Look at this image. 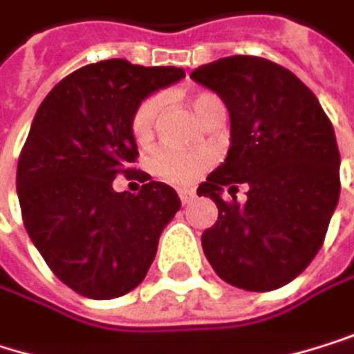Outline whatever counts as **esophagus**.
I'll use <instances>...</instances> for the list:
<instances>
[{"label":"esophagus","instance_id":"1","mask_svg":"<svg viewBox=\"0 0 354 354\" xmlns=\"http://www.w3.org/2000/svg\"><path fill=\"white\" fill-rule=\"evenodd\" d=\"M178 197H180L183 203H189V201L193 199V191H189V189H178Z\"/></svg>","mask_w":354,"mask_h":354}]
</instances>
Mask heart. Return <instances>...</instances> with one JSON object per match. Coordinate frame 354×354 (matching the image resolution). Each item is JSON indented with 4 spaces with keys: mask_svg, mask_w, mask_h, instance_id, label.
<instances>
[{
    "mask_svg": "<svg viewBox=\"0 0 354 354\" xmlns=\"http://www.w3.org/2000/svg\"><path fill=\"white\" fill-rule=\"evenodd\" d=\"M220 106H224L222 100L212 94H199L193 100L195 115L201 119V123ZM159 109H161V98H157V96H153L140 104V109L134 117V125H132L134 136L138 140H147L153 134ZM207 165H209V155H205V153H185V151H176V149H161L151 157V171L171 185L193 183Z\"/></svg>",
    "mask_w": 354,
    "mask_h": 354,
    "instance_id": "b5f03b06",
    "label": "heart"
}]
</instances>
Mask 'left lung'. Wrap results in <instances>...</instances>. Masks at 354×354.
Wrapping results in <instances>:
<instances>
[{"label":"left lung","instance_id":"8db88e82","mask_svg":"<svg viewBox=\"0 0 354 354\" xmlns=\"http://www.w3.org/2000/svg\"><path fill=\"white\" fill-rule=\"evenodd\" d=\"M191 80L229 109L231 147L199 185L218 220L201 235L207 262L222 281L248 292L290 283L323 245L340 197L336 134L317 96L279 64L229 56L203 64ZM237 184L248 201L236 203ZM229 190L231 204L221 195Z\"/></svg>","mask_w":354,"mask_h":354}]
</instances>
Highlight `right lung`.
I'll list each match as a JSON object with an SVG mask.
<instances>
[{
	"label": "right lung",
	"instance_id": "right-lung-1",
	"mask_svg": "<svg viewBox=\"0 0 354 354\" xmlns=\"http://www.w3.org/2000/svg\"><path fill=\"white\" fill-rule=\"evenodd\" d=\"M183 77L176 66L100 60L56 84L35 113L16 169L24 229L52 272L86 298L140 286L180 209L178 193L145 171L138 195L117 193L113 180L134 171L142 100Z\"/></svg>",
	"mask_w": 354,
	"mask_h": 354
}]
</instances>
